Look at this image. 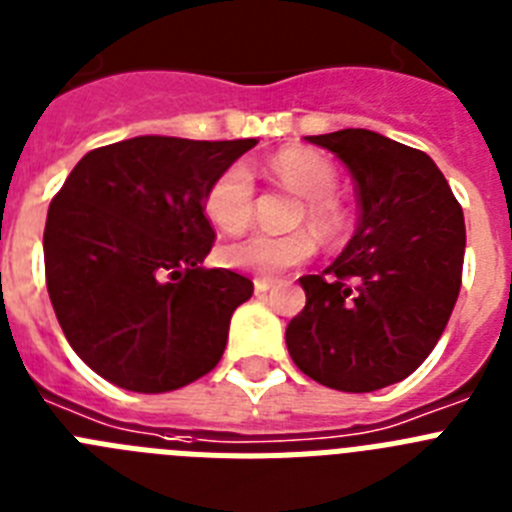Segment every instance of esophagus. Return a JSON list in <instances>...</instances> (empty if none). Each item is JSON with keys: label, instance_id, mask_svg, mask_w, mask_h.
Instances as JSON below:
<instances>
[{"label": "esophagus", "instance_id": "1", "mask_svg": "<svg viewBox=\"0 0 512 512\" xmlns=\"http://www.w3.org/2000/svg\"><path fill=\"white\" fill-rule=\"evenodd\" d=\"M271 287H274V282H271V279H266V277L253 279V289H256V295H266Z\"/></svg>", "mask_w": 512, "mask_h": 512}]
</instances>
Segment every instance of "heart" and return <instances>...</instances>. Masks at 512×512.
I'll return each instance as SVG.
<instances>
[{"label": "heart", "mask_w": 512, "mask_h": 512, "mask_svg": "<svg viewBox=\"0 0 512 512\" xmlns=\"http://www.w3.org/2000/svg\"><path fill=\"white\" fill-rule=\"evenodd\" d=\"M266 171L279 184L300 194L305 220L323 241H333L343 228V215L333 202L336 194V171L325 158L310 151H279L266 161ZM205 212L217 228L241 230L253 212V176L243 164L225 166L210 182L205 192ZM315 253V243L305 230L284 235L248 233L230 238L217 248V259L230 269L256 271L264 277H277L282 271L305 264Z\"/></svg>", "instance_id": "b5f03b06"}]
</instances>
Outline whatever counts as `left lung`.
Masks as SVG:
<instances>
[{
	"label": "left lung",
	"mask_w": 512,
	"mask_h": 512,
	"mask_svg": "<svg viewBox=\"0 0 512 512\" xmlns=\"http://www.w3.org/2000/svg\"><path fill=\"white\" fill-rule=\"evenodd\" d=\"M356 182L359 225L323 274L300 277L289 320L300 372L330 390L374 392L428 359L461 289L464 212L431 156L364 128L307 135Z\"/></svg>",
	"instance_id": "1"
}]
</instances>
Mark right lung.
<instances>
[{
    "label": "right lung",
    "mask_w": 512,
    "mask_h": 512,
    "mask_svg": "<svg viewBox=\"0 0 512 512\" xmlns=\"http://www.w3.org/2000/svg\"><path fill=\"white\" fill-rule=\"evenodd\" d=\"M256 146L140 135L89 151L48 207L45 284L79 359L122 390H179L205 377L253 282L205 269L215 243L205 192Z\"/></svg>",
    "instance_id": "1"
}]
</instances>
